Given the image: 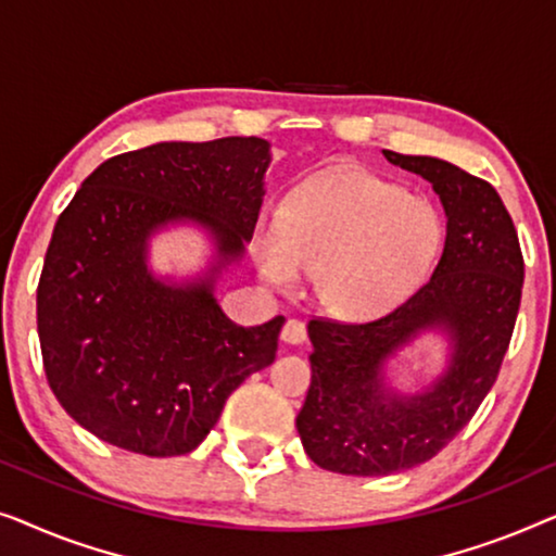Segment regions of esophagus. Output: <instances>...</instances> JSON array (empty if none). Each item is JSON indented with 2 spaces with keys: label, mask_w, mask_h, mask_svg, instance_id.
<instances>
[{
  "label": "esophagus",
  "mask_w": 556,
  "mask_h": 556,
  "mask_svg": "<svg viewBox=\"0 0 556 556\" xmlns=\"http://www.w3.org/2000/svg\"><path fill=\"white\" fill-rule=\"evenodd\" d=\"M280 339H283L286 344H303V341H306V324L299 321V318H288L283 329H280Z\"/></svg>",
  "instance_id": "1"
}]
</instances>
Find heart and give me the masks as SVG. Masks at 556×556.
Masks as SVG:
<instances>
[{
  "mask_svg": "<svg viewBox=\"0 0 556 556\" xmlns=\"http://www.w3.org/2000/svg\"><path fill=\"white\" fill-rule=\"evenodd\" d=\"M443 219L425 197L377 174H324L280 212V225L253 235L261 276L280 291L316 273V293L331 314L371 318L405 301L435 261Z\"/></svg>",
  "mask_w": 556,
  "mask_h": 556,
  "instance_id": "obj_1",
  "label": "heart"
}]
</instances>
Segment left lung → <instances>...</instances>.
I'll use <instances>...</instances> for the list:
<instances>
[{"mask_svg":"<svg viewBox=\"0 0 556 556\" xmlns=\"http://www.w3.org/2000/svg\"><path fill=\"white\" fill-rule=\"evenodd\" d=\"M384 156L430 181L447 232L430 280L390 314L308 321L311 387L295 428L316 466L344 476L400 473L443 451L496 382L521 303L519 235L496 189L443 159ZM422 330L446 333L452 362L422 393L402 395L383 367Z\"/></svg>","mask_w":556,"mask_h":556,"instance_id":"1","label":"left lung"}]
</instances>
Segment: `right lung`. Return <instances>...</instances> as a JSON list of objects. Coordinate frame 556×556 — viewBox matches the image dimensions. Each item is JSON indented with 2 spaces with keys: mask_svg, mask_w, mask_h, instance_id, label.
<instances>
[{
  "mask_svg": "<svg viewBox=\"0 0 556 556\" xmlns=\"http://www.w3.org/2000/svg\"><path fill=\"white\" fill-rule=\"evenodd\" d=\"M270 143L257 136L164 141L103 162L58 217L37 286V333L52 394L80 428L124 451H194L225 402L273 364L286 318L230 321L215 280L255 232ZM194 222L216 242L207 277L148 270V238Z\"/></svg>",
  "mask_w": 556,
  "mask_h": 556,
  "instance_id": "add662e5",
  "label": "right lung"
}]
</instances>
